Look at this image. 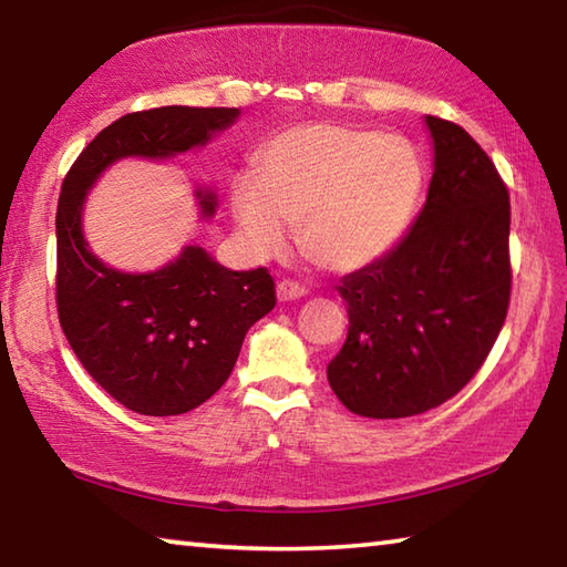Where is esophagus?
<instances>
[{
    "instance_id": "1",
    "label": "esophagus",
    "mask_w": 567,
    "mask_h": 567,
    "mask_svg": "<svg viewBox=\"0 0 567 567\" xmlns=\"http://www.w3.org/2000/svg\"><path fill=\"white\" fill-rule=\"evenodd\" d=\"M305 295H307V287H302L300 282H295V280L277 282V300H280V302L300 300V297H305Z\"/></svg>"
}]
</instances>
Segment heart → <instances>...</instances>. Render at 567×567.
Masks as SVG:
<instances>
[{
	"instance_id": "obj_1",
	"label": "heart",
	"mask_w": 567,
	"mask_h": 567,
	"mask_svg": "<svg viewBox=\"0 0 567 567\" xmlns=\"http://www.w3.org/2000/svg\"><path fill=\"white\" fill-rule=\"evenodd\" d=\"M424 188L409 138L344 123L282 131L260 156V176L233 183V210L255 255H272L297 225V245L329 270H354L394 248Z\"/></svg>"
}]
</instances>
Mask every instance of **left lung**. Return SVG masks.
Wrapping results in <instances>:
<instances>
[{"instance_id":"left-lung-1","label":"left lung","mask_w":567,"mask_h":567,"mask_svg":"<svg viewBox=\"0 0 567 567\" xmlns=\"http://www.w3.org/2000/svg\"><path fill=\"white\" fill-rule=\"evenodd\" d=\"M434 176L404 240L347 275L344 347L327 367L337 399L367 419L444 404L486 362L511 305V200L488 153L458 123L426 116Z\"/></svg>"}]
</instances>
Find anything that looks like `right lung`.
Masks as SVG:
<instances>
[{"label":"right lung","mask_w":567,"mask_h":567,"mask_svg":"<svg viewBox=\"0 0 567 567\" xmlns=\"http://www.w3.org/2000/svg\"><path fill=\"white\" fill-rule=\"evenodd\" d=\"M238 109L161 106L113 121L69 168L56 205V312L71 349L136 414L178 416L210 399L238 362L248 329L277 302L267 267L233 272L185 248L156 272L106 267L81 235V205L99 173L126 156L166 158L208 143ZM205 215L215 195L198 190Z\"/></svg>","instance_id":"obj_1"}]
</instances>
